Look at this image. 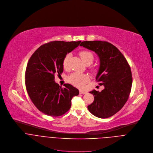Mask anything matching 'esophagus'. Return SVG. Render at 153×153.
I'll list each match as a JSON object with an SVG mask.
<instances>
[{"instance_id": "obj_1", "label": "esophagus", "mask_w": 153, "mask_h": 153, "mask_svg": "<svg viewBox=\"0 0 153 153\" xmlns=\"http://www.w3.org/2000/svg\"><path fill=\"white\" fill-rule=\"evenodd\" d=\"M79 94H82V95L86 94H87V91H84V90H79Z\"/></svg>"}]
</instances>
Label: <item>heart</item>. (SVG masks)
<instances>
[{
  "mask_svg": "<svg viewBox=\"0 0 153 153\" xmlns=\"http://www.w3.org/2000/svg\"><path fill=\"white\" fill-rule=\"evenodd\" d=\"M79 56L81 58L84 63L86 65H91L93 63L94 61V55L93 53L88 51H82L79 52ZM71 56V53H67L63 60V68L66 70L69 68V59ZM93 71L95 72L97 71L95 69H93ZM88 77L87 75L84 74H82L78 72H74L71 74L68 77L69 81L74 85L76 87L82 88L83 87L85 83L88 81Z\"/></svg>",
  "mask_w": 153,
  "mask_h": 153,
  "instance_id": "heart-1",
  "label": "heart"
}]
</instances>
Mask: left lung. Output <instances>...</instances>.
Returning <instances> with one entry per match:
<instances>
[{
  "label": "left lung",
  "instance_id": "1",
  "mask_svg": "<svg viewBox=\"0 0 153 153\" xmlns=\"http://www.w3.org/2000/svg\"><path fill=\"white\" fill-rule=\"evenodd\" d=\"M80 46L98 55L100 66L96 81L104 86L101 92L95 90L90 91L94 96V101L87 108L98 117L112 116L128 99L133 81L130 66L123 54L107 42L84 41Z\"/></svg>",
  "mask_w": 153,
  "mask_h": 153
}]
</instances>
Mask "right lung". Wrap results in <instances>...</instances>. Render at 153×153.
Here are the masks:
<instances>
[{
    "label": "right lung",
    "mask_w": 153,
    "mask_h": 153,
    "mask_svg": "<svg viewBox=\"0 0 153 153\" xmlns=\"http://www.w3.org/2000/svg\"><path fill=\"white\" fill-rule=\"evenodd\" d=\"M81 42L54 41L40 46L30 56L25 72L28 95L41 112L50 116H60L71 108V100L79 90L69 84L64 87L55 82V75L63 72L65 56Z\"/></svg>",
    "instance_id": "obj_1"
}]
</instances>
